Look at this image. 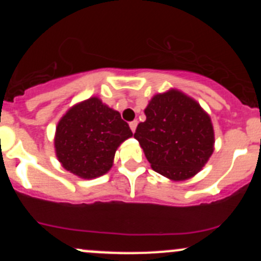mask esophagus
Listing matches in <instances>:
<instances>
[{
    "instance_id": "obj_1",
    "label": "esophagus",
    "mask_w": 261,
    "mask_h": 261,
    "mask_svg": "<svg viewBox=\"0 0 261 261\" xmlns=\"http://www.w3.org/2000/svg\"><path fill=\"white\" fill-rule=\"evenodd\" d=\"M136 126H138V121H131L130 122V128H131V131H133V133H135V130H136Z\"/></svg>"
}]
</instances>
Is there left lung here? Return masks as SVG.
Wrapping results in <instances>:
<instances>
[{"label":"left lung","instance_id":"1","mask_svg":"<svg viewBox=\"0 0 261 261\" xmlns=\"http://www.w3.org/2000/svg\"><path fill=\"white\" fill-rule=\"evenodd\" d=\"M145 115L134 138L152 169L172 180L196 175L213 152L215 134L210 116L177 89L155 94Z\"/></svg>","mask_w":261,"mask_h":261}]
</instances>
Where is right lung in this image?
<instances>
[{
	"label": "right lung",
	"instance_id": "right-lung-1",
	"mask_svg": "<svg viewBox=\"0 0 261 261\" xmlns=\"http://www.w3.org/2000/svg\"><path fill=\"white\" fill-rule=\"evenodd\" d=\"M131 136L127 122L117 111L91 97L60 118L54 139L55 152L64 169L83 179H92L111 169L116 150Z\"/></svg>",
	"mask_w": 261,
	"mask_h": 261
}]
</instances>
